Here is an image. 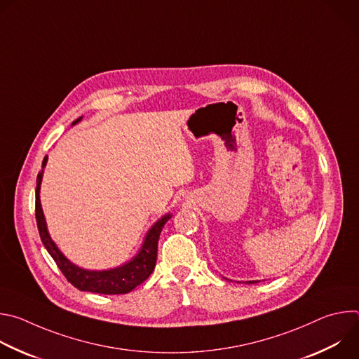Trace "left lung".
Masks as SVG:
<instances>
[{
    "mask_svg": "<svg viewBox=\"0 0 359 359\" xmlns=\"http://www.w3.org/2000/svg\"><path fill=\"white\" fill-rule=\"evenodd\" d=\"M223 278H226V277H223ZM227 281H231V280H229V278H226ZM240 283V281H238ZM245 284H254V283H259V281H254V280H251V281H244Z\"/></svg>",
    "mask_w": 359,
    "mask_h": 359,
    "instance_id": "8db88e82",
    "label": "left lung"
}]
</instances>
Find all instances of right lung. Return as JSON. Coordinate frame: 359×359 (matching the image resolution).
Masks as SVG:
<instances>
[{
	"instance_id": "add662e5",
	"label": "right lung",
	"mask_w": 359,
	"mask_h": 359,
	"mask_svg": "<svg viewBox=\"0 0 359 359\" xmlns=\"http://www.w3.org/2000/svg\"><path fill=\"white\" fill-rule=\"evenodd\" d=\"M82 121V116L72 122L71 126L78 125ZM48 156L42 161V169L36 177V189H35V217L38 224V231L45 245L46 251L50 257L54 259L65 278L78 290L89 291L96 294H128L139 284H142L150 274L155 270L156 259H158V241L162 233L163 226L172 217V213H166L159 220L153 223V226L146 231L140 248L133 257L114 269L108 270H88L79 267L78 264L72 263L67 255L60 250L57 243L50 237L46 226V220L43 216L42 204L39 198L41 183L43 176V169L46 166Z\"/></svg>"
}]
</instances>
